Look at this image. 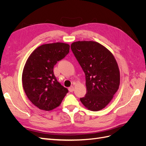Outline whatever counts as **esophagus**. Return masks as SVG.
I'll return each instance as SVG.
<instances>
[{
    "label": "esophagus",
    "instance_id": "obj_1",
    "mask_svg": "<svg viewBox=\"0 0 146 146\" xmlns=\"http://www.w3.org/2000/svg\"><path fill=\"white\" fill-rule=\"evenodd\" d=\"M69 91H70V92H73L74 91V86H70V87H69Z\"/></svg>",
    "mask_w": 146,
    "mask_h": 146
}]
</instances>
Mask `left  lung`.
Instances as JSON below:
<instances>
[{
  "instance_id": "8db88e82",
  "label": "left lung",
  "mask_w": 146,
  "mask_h": 146,
  "mask_svg": "<svg viewBox=\"0 0 146 146\" xmlns=\"http://www.w3.org/2000/svg\"><path fill=\"white\" fill-rule=\"evenodd\" d=\"M70 48L85 74L86 94L80 98L81 102L91 111L102 110L111 102L120 85L115 58L96 41H76Z\"/></svg>"
}]
</instances>
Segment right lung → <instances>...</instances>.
<instances>
[{
    "mask_svg": "<svg viewBox=\"0 0 146 146\" xmlns=\"http://www.w3.org/2000/svg\"><path fill=\"white\" fill-rule=\"evenodd\" d=\"M70 46L63 42L46 44L37 47L28 58L22 81L28 99L39 109L50 111L58 107L68 92L56 80L54 67L64 58Z\"/></svg>",
    "mask_w": 146,
    "mask_h": 146,
    "instance_id": "obj_1",
    "label": "right lung"
}]
</instances>
